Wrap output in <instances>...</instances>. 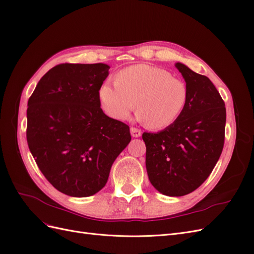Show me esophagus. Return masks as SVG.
I'll return each mask as SVG.
<instances>
[{"label": "esophagus", "mask_w": 254, "mask_h": 254, "mask_svg": "<svg viewBox=\"0 0 254 254\" xmlns=\"http://www.w3.org/2000/svg\"><path fill=\"white\" fill-rule=\"evenodd\" d=\"M130 133H131V135H132L133 137H139V136H141V134H142L140 129L133 128V127L130 128Z\"/></svg>", "instance_id": "obj_1"}]
</instances>
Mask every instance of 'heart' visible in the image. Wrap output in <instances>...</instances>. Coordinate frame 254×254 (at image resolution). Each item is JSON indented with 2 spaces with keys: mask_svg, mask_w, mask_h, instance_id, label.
<instances>
[{
  "mask_svg": "<svg viewBox=\"0 0 254 254\" xmlns=\"http://www.w3.org/2000/svg\"><path fill=\"white\" fill-rule=\"evenodd\" d=\"M99 102L113 120H125L134 108L136 120L150 129L175 123L189 99L187 83L165 68L135 64L122 70L117 81L106 79L98 89Z\"/></svg>",
  "mask_w": 254,
  "mask_h": 254,
  "instance_id": "obj_1",
  "label": "heart"
}]
</instances>
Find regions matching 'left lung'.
I'll list each match as a JSON object with an SVG mask.
<instances>
[{
  "mask_svg": "<svg viewBox=\"0 0 254 254\" xmlns=\"http://www.w3.org/2000/svg\"><path fill=\"white\" fill-rule=\"evenodd\" d=\"M175 66L189 90L186 108L175 123L157 133L144 132L146 170L161 194L179 197L206 180L224 148L226 108L213 82L181 63Z\"/></svg>",
  "mask_w": 254,
  "mask_h": 254,
  "instance_id": "8db88e82",
  "label": "left lung"
}]
</instances>
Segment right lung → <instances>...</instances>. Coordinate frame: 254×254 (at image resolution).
<instances>
[{
	"label": "right lung",
	"mask_w": 254,
	"mask_h": 254,
	"mask_svg": "<svg viewBox=\"0 0 254 254\" xmlns=\"http://www.w3.org/2000/svg\"><path fill=\"white\" fill-rule=\"evenodd\" d=\"M109 68L106 64L56 65L28 99L29 150L45 178L68 196L101 190L115 159L131 141L129 127L101 108L98 89Z\"/></svg>",
	"instance_id": "obj_1"
}]
</instances>
